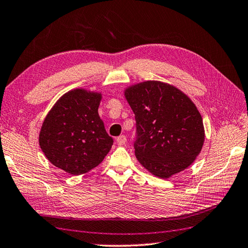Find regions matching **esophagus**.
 Returning <instances> with one entry per match:
<instances>
[{
    "label": "esophagus",
    "mask_w": 248,
    "mask_h": 248,
    "mask_svg": "<svg viewBox=\"0 0 248 248\" xmlns=\"http://www.w3.org/2000/svg\"><path fill=\"white\" fill-rule=\"evenodd\" d=\"M126 141H127V139H126V136H124V135H121L117 138V143L120 145L125 144Z\"/></svg>",
    "instance_id": "esophagus-1"
}]
</instances>
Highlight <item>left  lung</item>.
I'll use <instances>...</instances> for the list:
<instances>
[{
  "mask_svg": "<svg viewBox=\"0 0 248 248\" xmlns=\"http://www.w3.org/2000/svg\"><path fill=\"white\" fill-rule=\"evenodd\" d=\"M125 96L135 114L134 149L139 163L161 179L190 166L203 145L204 128L187 96L159 81L136 84Z\"/></svg>",
  "mask_w": 248,
  "mask_h": 248,
  "instance_id": "8db88e82",
  "label": "left lung"
}]
</instances>
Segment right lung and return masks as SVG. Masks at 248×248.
Masks as SVG:
<instances>
[{"label":"right lung","mask_w":248,"mask_h":248,"mask_svg":"<svg viewBox=\"0 0 248 248\" xmlns=\"http://www.w3.org/2000/svg\"><path fill=\"white\" fill-rule=\"evenodd\" d=\"M99 102V94L77 89L53 106L39 134V145L50 163L75 175L102 163L113 139L98 115Z\"/></svg>","instance_id":"right-lung-1"}]
</instances>
